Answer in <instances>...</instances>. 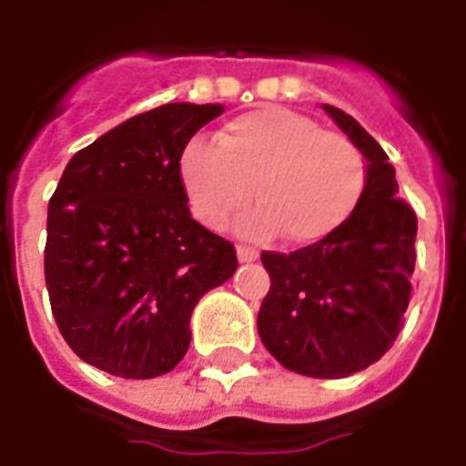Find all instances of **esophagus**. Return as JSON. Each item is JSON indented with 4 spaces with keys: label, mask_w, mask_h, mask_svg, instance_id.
Returning <instances> with one entry per match:
<instances>
[{
    "label": "esophagus",
    "mask_w": 466,
    "mask_h": 466,
    "mask_svg": "<svg viewBox=\"0 0 466 466\" xmlns=\"http://www.w3.org/2000/svg\"><path fill=\"white\" fill-rule=\"evenodd\" d=\"M237 256H239L241 263H251L258 258V251H256L254 247H244V244H239V247H237Z\"/></svg>",
    "instance_id": "34e87169"
}]
</instances>
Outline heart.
Masks as SVG:
<instances>
[{
    "instance_id": "heart-1",
    "label": "heart",
    "mask_w": 466,
    "mask_h": 466,
    "mask_svg": "<svg viewBox=\"0 0 466 466\" xmlns=\"http://www.w3.org/2000/svg\"><path fill=\"white\" fill-rule=\"evenodd\" d=\"M365 157L348 135L321 130L280 106L241 113L212 142L190 140L178 157V181L198 222L219 229L248 200L237 222L247 237L280 234L311 244L348 222L365 190Z\"/></svg>"
}]
</instances>
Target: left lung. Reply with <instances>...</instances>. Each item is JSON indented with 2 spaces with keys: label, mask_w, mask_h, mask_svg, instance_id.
<instances>
[{
  "label": "left lung",
  "mask_w": 466,
  "mask_h": 466,
  "mask_svg": "<svg viewBox=\"0 0 466 466\" xmlns=\"http://www.w3.org/2000/svg\"><path fill=\"white\" fill-rule=\"evenodd\" d=\"M336 126L368 159L365 190L336 232L292 254L263 251L270 290L258 336L283 368L319 380L360 372L382 358L404 329L416 266V212L397 198L390 157L336 106Z\"/></svg>",
  "instance_id": "1"
}]
</instances>
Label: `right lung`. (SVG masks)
Listing matches in <instances>:
<instances>
[{"mask_svg":"<svg viewBox=\"0 0 466 466\" xmlns=\"http://www.w3.org/2000/svg\"><path fill=\"white\" fill-rule=\"evenodd\" d=\"M225 111L167 104L79 149L47 203L46 285L62 339L126 380L167 375L190 314L234 276L237 251L190 218L178 181L188 140Z\"/></svg>","mask_w":466,"mask_h":466,"instance_id":"obj_1","label":"right lung"}]
</instances>
